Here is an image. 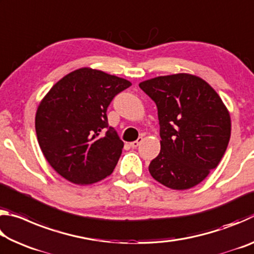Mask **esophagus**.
Instances as JSON below:
<instances>
[{
  "mask_svg": "<svg viewBox=\"0 0 254 254\" xmlns=\"http://www.w3.org/2000/svg\"><path fill=\"white\" fill-rule=\"evenodd\" d=\"M141 142H142V137H139V139H137L136 141H133V142L130 143V147L131 148H137Z\"/></svg>",
  "mask_w": 254,
  "mask_h": 254,
  "instance_id": "obj_1",
  "label": "esophagus"
}]
</instances>
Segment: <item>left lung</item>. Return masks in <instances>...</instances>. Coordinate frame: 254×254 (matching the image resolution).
<instances>
[{
  "label": "left lung",
  "mask_w": 254,
  "mask_h": 254,
  "mask_svg": "<svg viewBox=\"0 0 254 254\" xmlns=\"http://www.w3.org/2000/svg\"><path fill=\"white\" fill-rule=\"evenodd\" d=\"M139 86L156 103L160 126L161 149L150 162V174L171 189L196 186L226 151L229 111L205 80L189 74L156 77Z\"/></svg>",
  "instance_id": "left-lung-1"
}]
</instances>
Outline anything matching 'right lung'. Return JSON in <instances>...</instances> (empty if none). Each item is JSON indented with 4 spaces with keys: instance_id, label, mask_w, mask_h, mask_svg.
Instances as JSON below:
<instances>
[{
    "instance_id": "obj_1",
    "label": "right lung",
    "mask_w": 254,
    "mask_h": 254,
    "mask_svg": "<svg viewBox=\"0 0 254 254\" xmlns=\"http://www.w3.org/2000/svg\"><path fill=\"white\" fill-rule=\"evenodd\" d=\"M131 83L104 71L80 68L56 83L38 107L36 132L47 161L77 185L110 176L123 141L107 122V107Z\"/></svg>"
}]
</instances>
